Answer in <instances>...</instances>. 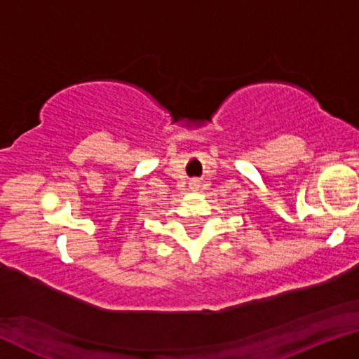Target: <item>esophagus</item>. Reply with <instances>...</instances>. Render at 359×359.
I'll use <instances>...</instances> for the list:
<instances>
[{
	"label": "esophagus",
	"mask_w": 359,
	"mask_h": 359,
	"mask_svg": "<svg viewBox=\"0 0 359 359\" xmlns=\"http://www.w3.org/2000/svg\"><path fill=\"white\" fill-rule=\"evenodd\" d=\"M198 188H199V182L198 180H191L190 182V190L191 191H198Z\"/></svg>",
	"instance_id": "esophagus-1"
}]
</instances>
